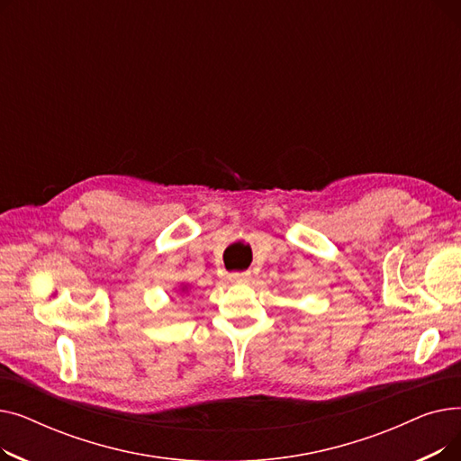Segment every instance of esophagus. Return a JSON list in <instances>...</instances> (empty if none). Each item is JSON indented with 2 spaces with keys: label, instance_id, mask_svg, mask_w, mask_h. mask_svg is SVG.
Returning a JSON list of instances; mask_svg holds the SVG:
<instances>
[{
  "label": "esophagus",
  "instance_id": "esophagus-1",
  "mask_svg": "<svg viewBox=\"0 0 461 461\" xmlns=\"http://www.w3.org/2000/svg\"><path fill=\"white\" fill-rule=\"evenodd\" d=\"M230 280H231V282H235V284H240V282H249V280H250V271L231 273V275H230Z\"/></svg>",
  "mask_w": 461,
  "mask_h": 461
}]
</instances>
